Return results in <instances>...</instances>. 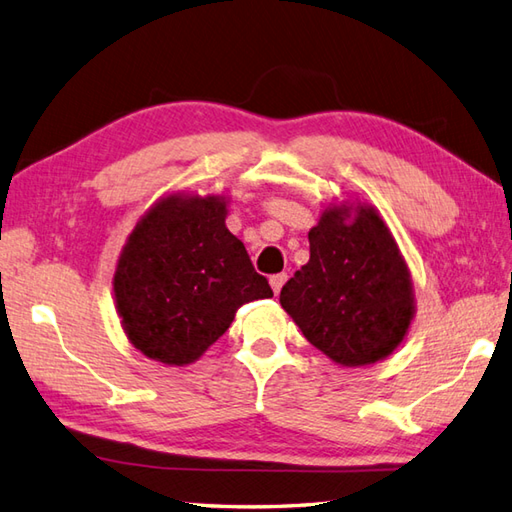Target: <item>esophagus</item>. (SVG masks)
Instances as JSON below:
<instances>
[{"label": "esophagus", "mask_w": 512, "mask_h": 512, "mask_svg": "<svg viewBox=\"0 0 512 512\" xmlns=\"http://www.w3.org/2000/svg\"><path fill=\"white\" fill-rule=\"evenodd\" d=\"M286 279H288V275H286V273H279V275H273V277H270V288H273L275 295H279V292H281V286L286 284Z\"/></svg>", "instance_id": "1"}]
</instances>
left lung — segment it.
<instances>
[{"label":"left lung","mask_w":512,"mask_h":512,"mask_svg":"<svg viewBox=\"0 0 512 512\" xmlns=\"http://www.w3.org/2000/svg\"><path fill=\"white\" fill-rule=\"evenodd\" d=\"M310 262L281 288V308L334 363L383 361L413 319L405 259L374 206H330L310 228Z\"/></svg>","instance_id":"left-lung-1"}]
</instances>
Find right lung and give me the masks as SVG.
Listing matches in <instances>:
<instances>
[{"instance_id":"add662e5","label":"right lung","mask_w":512,"mask_h":512,"mask_svg":"<svg viewBox=\"0 0 512 512\" xmlns=\"http://www.w3.org/2000/svg\"><path fill=\"white\" fill-rule=\"evenodd\" d=\"M224 220L220 195L173 193L127 237L114 275L116 308L127 339L154 361H198L244 303L273 297Z\"/></svg>"}]
</instances>
